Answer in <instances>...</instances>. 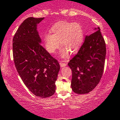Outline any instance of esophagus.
Returning <instances> with one entry per match:
<instances>
[{
  "instance_id": "1",
  "label": "esophagus",
  "mask_w": 120,
  "mask_h": 120,
  "mask_svg": "<svg viewBox=\"0 0 120 120\" xmlns=\"http://www.w3.org/2000/svg\"><path fill=\"white\" fill-rule=\"evenodd\" d=\"M60 66L61 67H65V66H66V65H67L66 64H64V63H62V62H60Z\"/></svg>"
}]
</instances>
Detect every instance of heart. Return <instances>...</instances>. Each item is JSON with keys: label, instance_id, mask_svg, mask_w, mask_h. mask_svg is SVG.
<instances>
[{"label": "heart", "instance_id": "1", "mask_svg": "<svg viewBox=\"0 0 120 120\" xmlns=\"http://www.w3.org/2000/svg\"><path fill=\"white\" fill-rule=\"evenodd\" d=\"M50 32L51 34L48 33L43 37L45 49L50 53H54L60 43V56L62 58L68 56L69 51L71 53L78 51L84 38L83 28L78 22L60 21L52 26Z\"/></svg>", "mask_w": 120, "mask_h": 120}]
</instances>
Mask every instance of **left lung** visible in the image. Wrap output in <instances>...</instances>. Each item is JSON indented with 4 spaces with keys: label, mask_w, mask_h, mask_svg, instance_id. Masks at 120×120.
<instances>
[{
    "label": "left lung",
    "mask_w": 120,
    "mask_h": 120,
    "mask_svg": "<svg viewBox=\"0 0 120 120\" xmlns=\"http://www.w3.org/2000/svg\"><path fill=\"white\" fill-rule=\"evenodd\" d=\"M86 36L77 54L70 60L72 71L71 87L78 94H88L99 84L104 68L106 46L99 27Z\"/></svg>",
    "instance_id": "8db88e82"
}]
</instances>
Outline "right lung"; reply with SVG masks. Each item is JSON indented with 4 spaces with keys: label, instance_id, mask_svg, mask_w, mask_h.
<instances>
[{
    "label": "right lung",
    "instance_id": "obj_1",
    "mask_svg": "<svg viewBox=\"0 0 120 120\" xmlns=\"http://www.w3.org/2000/svg\"><path fill=\"white\" fill-rule=\"evenodd\" d=\"M44 19L30 17L21 23L13 38V56L24 84L36 96L48 98L56 92L59 63L41 46L37 25Z\"/></svg>",
    "mask_w": 120,
    "mask_h": 120
}]
</instances>
